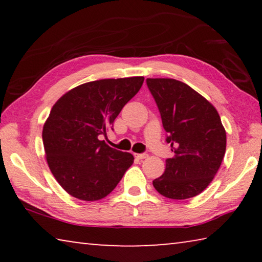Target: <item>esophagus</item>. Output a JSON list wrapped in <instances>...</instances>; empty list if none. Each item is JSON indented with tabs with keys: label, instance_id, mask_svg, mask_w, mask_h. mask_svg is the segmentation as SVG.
Masks as SVG:
<instances>
[{
	"label": "esophagus",
	"instance_id": "obj_1",
	"mask_svg": "<svg viewBox=\"0 0 262 262\" xmlns=\"http://www.w3.org/2000/svg\"><path fill=\"white\" fill-rule=\"evenodd\" d=\"M135 157L139 159H144V158H148V154H136Z\"/></svg>",
	"mask_w": 262,
	"mask_h": 262
}]
</instances>
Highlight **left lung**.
Listing matches in <instances>:
<instances>
[{
	"label": "left lung",
	"instance_id": "left-lung-1",
	"mask_svg": "<svg viewBox=\"0 0 262 262\" xmlns=\"http://www.w3.org/2000/svg\"><path fill=\"white\" fill-rule=\"evenodd\" d=\"M161 113L166 142L174 156L152 181L159 194L185 200L203 192L219 171L227 134L216 108L187 84L172 78H147Z\"/></svg>",
	"mask_w": 262,
	"mask_h": 262
}]
</instances>
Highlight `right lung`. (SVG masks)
Instances as JSON below:
<instances>
[{
	"instance_id": "right-lung-1",
	"label": "right lung",
	"mask_w": 262,
	"mask_h": 262,
	"mask_svg": "<svg viewBox=\"0 0 262 262\" xmlns=\"http://www.w3.org/2000/svg\"><path fill=\"white\" fill-rule=\"evenodd\" d=\"M143 81L136 76L84 83L52 107L42 128L43 148L53 176L72 196L100 200L134 163L132 154L111 148L99 136L113 129L115 118Z\"/></svg>"
}]
</instances>
